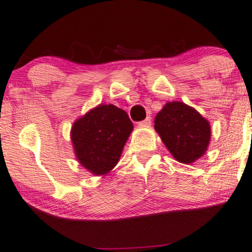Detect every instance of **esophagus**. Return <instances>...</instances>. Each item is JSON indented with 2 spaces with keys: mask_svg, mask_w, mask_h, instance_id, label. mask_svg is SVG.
Wrapping results in <instances>:
<instances>
[{
  "mask_svg": "<svg viewBox=\"0 0 252 252\" xmlns=\"http://www.w3.org/2000/svg\"><path fill=\"white\" fill-rule=\"evenodd\" d=\"M151 124H152V118L147 117L144 121L139 123V126H140V127H148V126H151Z\"/></svg>",
  "mask_w": 252,
  "mask_h": 252,
  "instance_id": "obj_1",
  "label": "esophagus"
}]
</instances>
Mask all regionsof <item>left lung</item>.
I'll use <instances>...</instances> for the list:
<instances>
[{"label": "left lung", "instance_id": "obj_1", "mask_svg": "<svg viewBox=\"0 0 252 252\" xmlns=\"http://www.w3.org/2000/svg\"><path fill=\"white\" fill-rule=\"evenodd\" d=\"M154 128L174 159L186 164L203 157L212 138L209 121L181 101L166 102L155 117Z\"/></svg>", "mask_w": 252, "mask_h": 252}]
</instances>
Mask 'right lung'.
<instances>
[{"label":"right lung","instance_id":"1","mask_svg":"<svg viewBox=\"0 0 252 252\" xmlns=\"http://www.w3.org/2000/svg\"><path fill=\"white\" fill-rule=\"evenodd\" d=\"M133 131V124L124 110L100 104L78 118L71 127V141L78 162L93 175L111 172Z\"/></svg>","mask_w":252,"mask_h":252}]
</instances>
